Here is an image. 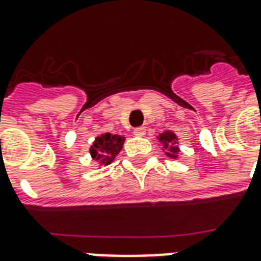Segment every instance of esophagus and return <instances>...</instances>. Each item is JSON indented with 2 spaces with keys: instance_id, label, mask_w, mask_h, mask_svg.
<instances>
[{
  "instance_id": "esophagus-1",
  "label": "esophagus",
  "mask_w": 261,
  "mask_h": 261,
  "mask_svg": "<svg viewBox=\"0 0 261 261\" xmlns=\"http://www.w3.org/2000/svg\"><path fill=\"white\" fill-rule=\"evenodd\" d=\"M145 134H146V128L145 127H137V128H134L135 137H145Z\"/></svg>"
}]
</instances>
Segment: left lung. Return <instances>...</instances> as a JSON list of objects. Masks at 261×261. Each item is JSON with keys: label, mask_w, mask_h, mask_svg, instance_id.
<instances>
[{"label": "left lung", "mask_w": 261, "mask_h": 261, "mask_svg": "<svg viewBox=\"0 0 261 261\" xmlns=\"http://www.w3.org/2000/svg\"><path fill=\"white\" fill-rule=\"evenodd\" d=\"M157 141L163 145V152L166 153V156H168L170 159H178L180 150L178 146V137L174 131H163L157 135Z\"/></svg>", "instance_id": "8db88e82"}]
</instances>
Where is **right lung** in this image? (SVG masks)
<instances>
[{
    "label": "right lung",
    "instance_id": "obj_1",
    "mask_svg": "<svg viewBox=\"0 0 261 261\" xmlns=\"http://www.w3.org/2000/svg\"><path fill=\"white\" fill-rule=\"evenodd\" d=\"M126 137L111 133H102L95 137L89 152L91 159L97 163L98 167H107L116 159L123 148Z\"/></svg>",
    "mask_w": 261,
    "mask_h": 261
}]
</instances>
